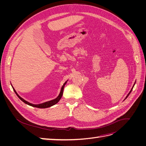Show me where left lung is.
Instances as JSON below:
<instances>
[{
  "label": "left lung",
  "mask_w": 146,
  "mask_h": 146,
  "mask_svg": "<svg viewBox=\"0 0 146 146\" xmlns=\"http://www.w3.org/2000/svg\"><path fill=\"white\" fill-rule=\"evenodd\" d=\"M135 85V83H134V85H133V87H132V88H131V90H130V92H129V94H127V96H126V98H125V99H127V97H128V96H129V94H130V92H131V91H132V90H133V86H134V85ZM125 99H124V100H125Z\"/></svg>",
  "instance_id": "1"
}]
</instances>
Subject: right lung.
Returning <instances> with one entry per match:
<instances>
[{"mask_svg": "<svg viewBox=\"0 0 146 146\" xmlns=\"http://www.w3.org/2000/svg\"><path fill=\"white\" fill-rule=\"evenodd\" d=\"M68 81V80H67ZM67 81H66L64 84L62 86V87H61V90H60V92L59 95L58 96V97H57L56 98H55V99H53V100H49V101H47V102H44V103H42V104H31L30 102H29L26 101L25 100H24V99H23L21 98V96H19V94L17 93V92L16 91V90H15V88L13 87V86L11 85L12 88L13 90H14L15 92L16 93V94L17 95V96L18 97V98L23 102H24L25 104H27L30 106H32V107H36V108H48V107H52V106L55 105L56 104H57L59 102V100L61 99V97H62L63 96V90H64V87L66 85V83H67Z\"/></svg>", "mask_w": 146, "mask_h": 146, "instance_id": "1", "label": "right lung"}]
</instances>
